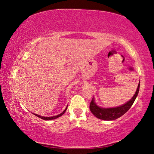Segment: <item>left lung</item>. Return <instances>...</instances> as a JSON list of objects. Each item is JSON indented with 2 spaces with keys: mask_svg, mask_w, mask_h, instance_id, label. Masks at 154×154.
I'll list each match as a JSON object with an SVG mask.
<instances>
[{
  "mask_svg": "<svg viewBox=\"0 0 154 154\" xmlns=\"http://www.w3.org/2000/svg\"><path fill=\"white\" fill-rule=\"evenodd\" d=\"M140 89V82L137 86V91L131 99L127 103L120 106L115 107V108H109V109H104V108H100L97 106L94 102V99L93 98L90 103V110L91 113L95 116L96 118L101 119L104 120H116L123 116L124 114L127 113L129 110V109L134 104L135 100L138 94Z\"/></svg>",
  "mask_w": 154,
  "mask_h": 154,
  "instance_id": "8db88e82",
  "label": "left lung"
}]
</instances>
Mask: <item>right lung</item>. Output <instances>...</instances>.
<instances>
[{
  "label": "right lung",
  "instance_id": "1",
  "mask_svg": "<svg viewBox=\"0 0 154 154\" xmlns=\"http://www.w3.org/2000/svg\"><path fill=\"white\" fill-rule=\"evenodd\" d=\"M66 109H67V107L66 108V109L64 110V111L61 114L57 115V116H55L53 117H43V116H39V115H37V114H34V115H35L36 116H37V117H38V118H40L41 119H43V120H54V119H56L57 118H59V117L62 116V115L66 112Z\"/></svg>",
  "mask_w": 154,
  "mask_h": 154
}]
</instances>
